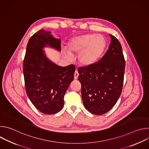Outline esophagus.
<instances>
[{
    "instance_id": "1",
    "label": "esophagus",
    "mask_w": 149,
    "mask_h": 149,
    "mask_svg": "<svg viewBox=\"0 0 149 149\" xmlns=\"http://www.w3.org/2000/svg\"><path fill=\"white\" fill-rule=\"evenodd\" d=\"M78 76H79V74H78V71L76 70V71H75V73H74V79H78Z\"/></svg>"
}]
</instances>
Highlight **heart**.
I'll use <instances>...</instances> for the list:
<instances>
[{"mask_svg": "<svg viewBox=\"0 0 149 149\" xmlns=\"http://www.w3.org/2000/svg\"><path fill=\"white\" fill-rule=\"evenodd\" d=\"M107 41L102 35L88 33L71 39L68 43V51L63 54L68 59L72 55L78 54V61L84 67H90L96 63L102 56Z\"/></svg>", "mask_w": 149, "mask_h": 149, "instance_id": "heart-1", "label": "heart"}]
</instances>
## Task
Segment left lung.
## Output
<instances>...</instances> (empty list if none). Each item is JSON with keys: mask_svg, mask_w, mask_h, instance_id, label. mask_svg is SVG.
Here are the masks:
<instances>
[{"mask_svg": "<svg viewBox=\"0 0 149 149\" xmlns=\"http://www.w3.org/2000/svg\"><path fill=\"white\" fill-rule=\"evenodd\" d=\"M110 36L109 48L99 61L92 66L78 70L84 107L95 115L110 111L123 89L125 63L122 47L114 36Z\"/></svg>", "mask_w": 149, "mask_h": 149, "instance_id": "obj_1", "label": "left lung"}]
</instances>
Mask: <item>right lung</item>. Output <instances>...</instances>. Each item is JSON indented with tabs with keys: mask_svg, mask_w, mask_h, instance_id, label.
Here are the masks:
<instances>
[{
	"mask_svg": "<svg viewBox=\"0 0 149 149\" xmlns=\"http://www.w3.org/2000/svg\"><path fill=\"white\" fill-rule=\"evenodd\" d=\"M47 45L61 51V39L44 29L31 36L23 70L26 92L32 103L41 113L53 114L63 107V97L74 79L75 67H62L49 60L43 50Z\"/></svg>",
	"mask_w": 149,
	"mask_h": 149,
	"instance_id": "add662e5",
	"label": "right lung"
}]
</instances>
